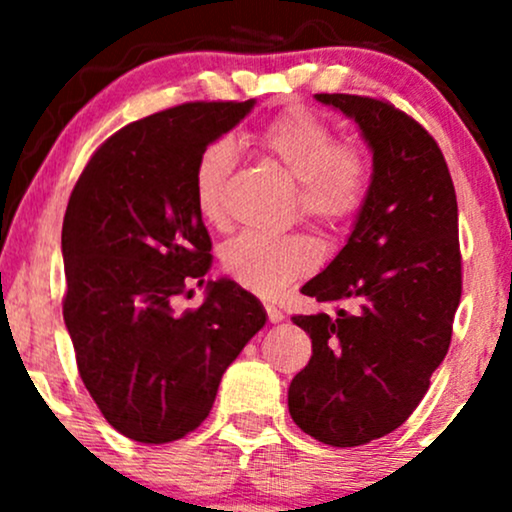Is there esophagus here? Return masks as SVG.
Instances as JSON below:
<instances>
[{
	"label": "esophagus",
	"instance_id": "1",
	"mask_svg": "<svg viewBox=\"0 0 512 512\" xmlns=\"http://www.w3.org/2000/svg\"><path fill=\"white\" fill-rule=\"evenodd\" d=\"M267 317H269V322H274V325H276V322H281V320H284V313H281V310L279 308H274V305H267Z\"/></svg>",
	"mask_w": 512,
	"mask_h": 512
}]
</instances>
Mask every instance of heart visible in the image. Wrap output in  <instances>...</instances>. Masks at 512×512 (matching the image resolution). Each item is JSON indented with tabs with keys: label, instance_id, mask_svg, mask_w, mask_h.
<instances>
[{
	"label": "heart",
	"instance_id": "obj_1",
	"mask_svg": "<svg viewBox=\"0 0 512 512\" xmlns=\"http://www.w3.org/2000/svg\"><path fill=\"white\" fill-rule=\"evenodd\" d=\"M260 144L298 180V202L308 219L342 228L366 207L370 161L354 142H337L332 125L305 108H289L269 120ZM236 161L231 139H214L195 163V202L207 221L221 216L223 187ZM223 274L262 298L279 296L320 262V248L303 233H240L221 248Z\"/></svg>",
	"mask_w": 512,
	"mask_h": 512
}]
</instances>
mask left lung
<instances>
[{"instance_id":"1","label":"left lung","mask_w":512,"mask_h":512,"mask_svg":"<svg viewBox=\"0 0 512 512\" xmlns=\"http://www.w3.org/2000/svg\"><path fill=\"white\" fill-rule=\"evenodd\" d=\"M373 151L366 207L339 255L301 293L344 303L296 315L313 356L289 387L291 419L334 448L392 433L424 399L462 296L457 197L436 139L387 101L317 93Z\"/></svg>"}]
</instances>
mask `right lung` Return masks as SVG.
<instances>
[{"instance_id": "1", "label": "right lung", "mask_w": 512, "mask_h": 512, "mask_svg": "<svg viewBox=\"0 0 512 512\" xmlns=\"http://www.w3.org/2000/svg\"><path fill=\"white\" fill-rule=\"evenodd\" d=\"M255 101H197L115 132L86 163L62 223V313L88 395L139 443L185 438L209 416L221 375L267 322L236 281L207 284L197 310L173 298L202 286L211 238L195 163Z\"/></svg>"}]
</instances>
